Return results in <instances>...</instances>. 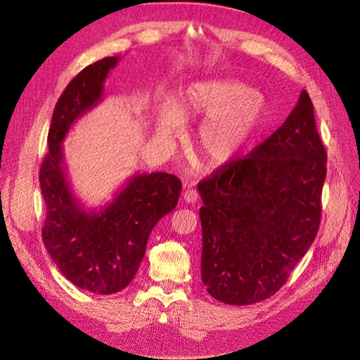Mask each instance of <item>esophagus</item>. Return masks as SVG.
I'll return each instance as SVG.
<instances>
[{
  "mask_svg": "<svg viewBox=\"0 0 360 360\" xmlns=\"http://www.w3.org/2000/svg\"><path fill=\"white\" fill-rule=\"evenodd\" d=\"M184 200L187 203H195L198 200V192L195 188H187L184 192Z\"/></svg>",
  "mask_w": 360,
  "mask_h": 360,
  "instance_id": "esophagus-1",
  "label": "esophagus"
}]
</instances>
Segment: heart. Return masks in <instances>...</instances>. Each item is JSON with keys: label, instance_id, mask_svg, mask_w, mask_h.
Instances as JSON below:
<instances>
[{"label": "heart", "instance_id": "1", "mask_svg": "<svg viewBox=\"0 0 360 360\" xmlns=\"http://www.w3.org/2000/svg\"><path fill=\"white\" fill-rule=\"evenodd\" d=\"M265 111L264 96L240 81L197 82L182 94L178 106H160L155 131L162 139H173L181 133L182 119H206L198 131L200 150L212 165H224L251 141Z\"/></svg>", "mask_w": 360, "mask_h": 360}]
</instances>
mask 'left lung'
<instances>
[{"label":"left lung","mask_w":360,"mask_h":360,"mask_svg":"<svg viewBox=\"0 0 360 360\" xmlns=\"http://www.w3.org/2000/svg\"><path fill=\"white\" fill-rule=\"evenodd\" d=\"M327 152L302 90L284 124L198 184L202 279L219 302L252 304L283 288L321 224Z\"/></svg>","instance_id":"obj_1"}]
</instances>
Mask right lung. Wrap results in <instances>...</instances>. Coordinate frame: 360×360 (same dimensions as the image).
Returning <instances> with one entry per match:
<instances>
[{
    "instance_id": "1",
    "label": "right lung",
    "mask_w": 360,
    "mask_h": 360,
    "mask_svg": "<svg viewBox=\"0 0 360 360\" xmlns=\"http://www.w3.org/2000/svg\"><path fill=\"white\" fill-rule=\"evenodd\" d=\"M119 63L106 57L84 68L66 85L53 109L49 152L39 169L46 203L42 241L66 279L94 294H115L131 283L154 225L178 205L182 184L168 173L135 174L111 203L84 210L72 193L63 160L71 125L98 105L105 79Z\"/></svg>"
}]
</instances>
